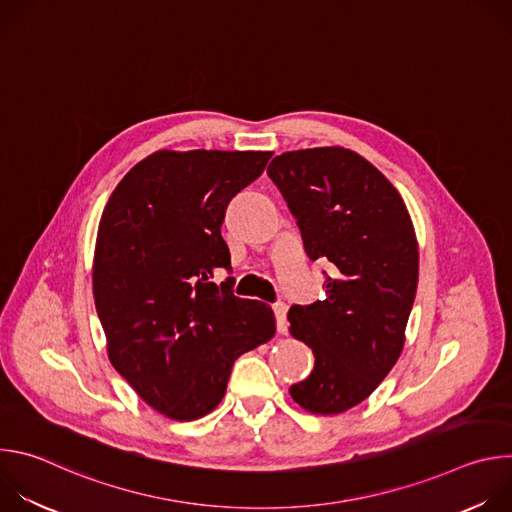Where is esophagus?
<instances>
[{
  "label": "esophagus",
  "instance_id": "1",
  "mask_svg": "<svg viewBox=\"0 0 512 512\" xmlns=\"http://www.w3.org/2000/svg\"><path fill=\"white\" fill-rule=\"evenodd\" d=\"M273 312H275V320H277V332L285 334L287 332V306L279 302L273 306Z\"/></svg>",
  "mask_w": 512,
  "mask_h": 512
}]
</instances>
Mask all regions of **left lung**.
<instances>
[{
    "instance_id": "obj_1",
    "label": "left lung",
    "mask_w": 512,
    "mask_h": 512,
    "mask_svg": "<svg viewBox=\"0 0 512 512\" xmlns=\"http://www.w3.org/2000/svg\"><path fill=\"white\" fill-rule=\"evenodd\" d=\"M267 174L298 218L308 257L334 265L326 300L287 314L291 336L316 356L312 375L289 395L316 415L344 413L401 356L419 275L411 216L397 188L340 145L285 152Z\"/></svg>"
}]
</instances>
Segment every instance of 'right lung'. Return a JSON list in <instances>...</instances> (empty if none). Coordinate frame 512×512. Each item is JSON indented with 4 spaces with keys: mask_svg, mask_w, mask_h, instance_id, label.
<instances>
[{
    "mask_svg": "<svg viewBox=\"0 0 512 512\" xmlns=\"http://www.w3.org/2000/svg\"><path fill=\"white\" fill-rule=\"evenodd\" d=\"M273 152L160 150L109 196L95 243L93 296L115 371L152 409L176 421L223 401L235 360L269 342L275 316L233 296L221 235L231 198Z\"/></svg>",
    "mask_w": 512,
    "mask_h": 512,
    "instance_id": "1",
    "label": "right lung"
}]
</instances>
